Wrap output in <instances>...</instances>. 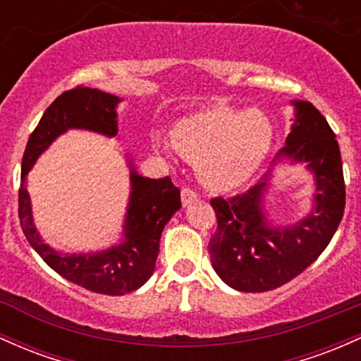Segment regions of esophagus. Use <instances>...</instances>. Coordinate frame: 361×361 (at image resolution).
I'll return each instance as SVG.
<instances>
[{
    "mask_svg": "<svg viewBox=\"0 0 361 361\" xmlns=\"http://www.w3.org/2000/svg\"><path fill=\"white\" fill-rule=\"evenodd\" d=\"M180 200H182V204L188 206V204H191L192 201L197 200V194L194 192L192 189L184 188V189H182V191H180Z\"/></svg>",
    "mask_w": 361,
    "mask_h": 361,
    "instance_id": "34e87169",
    "label": "esophagus"
}]
</instances>
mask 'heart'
<instances>
[{
  "instance_id": "obj_1",
  "label": "heart",
  "mask_w": 361,
  "mask_h": 361,
  "mask_svg": "<svg viewBox=\"0 0 361 361\" xmlns=\"http://www.w3.org/2000/svg\"><path fill=\"white\" fill-rule=\"evenodd\" d=\"M271 143L273 126L257 109L242 112L213 104L182 117L172 129V147L196 161L197 179L213 191H230L249 180Z\"/></svg>"
}]
</instances>
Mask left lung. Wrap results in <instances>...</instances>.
<instances>
[{"label":"left lung","instance_id":"8db88e82","mask_svg":"<svg viewBox=\"0 0 361 361\" xmlns=\"http://www.w3.org/2000/svg\"><path fill=\"white\" fill-rule=\"evenodd\" d=\"M297 114L276 159L307 161L314 172L315 206L309 216L288 226H271L262 212L266 180L244 194L214 197L216 232L208 250L213 268L228 286L261 293L297 278L329 245L343 220L346 189L334 131L310 102H293Z\"/></svg>","mask_w":361,"mask_h":361}]
</instances>
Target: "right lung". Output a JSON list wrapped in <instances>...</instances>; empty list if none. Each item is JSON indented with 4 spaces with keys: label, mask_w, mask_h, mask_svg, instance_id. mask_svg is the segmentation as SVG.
Segmentation results:
<instances>
[{
    "label": "right lung",
    "mask_w": 361,
    "mask_h": 361,
    "mask_svg": "<svg viewBox=\"0 0 361 361\" xmlns=\"http://www.w3.org/2000/svg\"><path fill=\"white\" fill-rule=\"evenodd\" d=\"M119 97L78 85L61 93L34 129L23 153L18 191V218L28 244L49 268L83 288L104 295H124L148 281L155 269L160 237L172 214L180 208V191L170 177L148 179L131 169L124 242L97 254H61L44 244L32 220L27 173L52 141L71 128L105 136L117 135L116 105Z\"/></svg>",
    "instance_id": "1"
}]
</instances>
